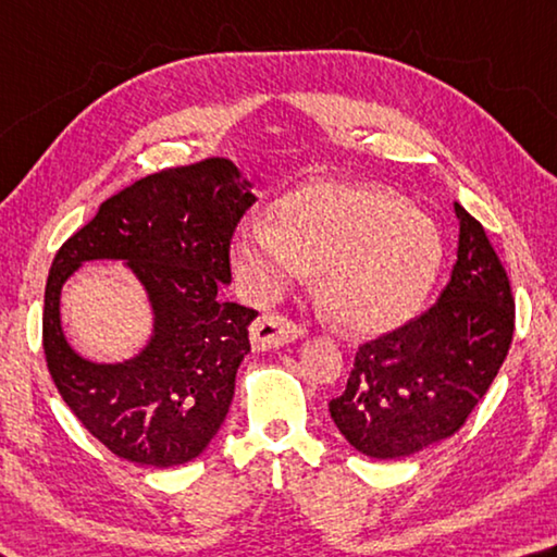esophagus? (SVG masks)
Here are the masks:
<instances>
[{
  "label": "esophagus",
  "instance_id": "34e87169",
  "mask_svg": "<svg viewBox=\"0 0 557 557\" xmlns=\"http://www.w3.org/2000/svg\"><path fill=\"white\" fill-rule=\"evenodd\" d=\"M301 336H305V329L295 321L280 317V313H262L250 326V343L256 350L280 348Z\"/></svg>",
  "mask_w": 557,
  "mask_h": 557
}]
</instances>
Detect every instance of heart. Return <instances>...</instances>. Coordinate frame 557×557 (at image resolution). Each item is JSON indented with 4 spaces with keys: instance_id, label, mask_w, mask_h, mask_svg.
Returning a JSON list of instances; mask_svg holds the SVG:
<instances>
[{
    "instance_id": "obj_1",
    "label": "heart",
    "mask_w": 557,
    "mask_h": 557,
    "mask_svg": "<svg viewBox=\"0 0 557 557\" xmlns=\"http://www.w3.org/2000/svg\"><path fill=\"white\" fill-rule=\"evenodd\" d=\"M441 236L419 209L387 191L319 182L275 207V224L246 221L231 265L250 297L275 299L317 270L319 295L338 323L360 333L411 317L441 268Z\"/></svg>"
}]
</instances>
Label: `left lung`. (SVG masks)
Returning a JSON list of instances; mask_svg holds the SVG:
<instances>
[{
    "instance_id": "8db88e82",
    "label": "left lung",
    "mask_w": 557,
    "mask_h": 557,
    "mask_svg": "<svg viewBox=\"0 0 557 557\" xmlns=\"http://www.w3.org/2000/svg\"><path fill=\"white\" fill-rule=\"evenodd\" d=\"M458 260L436 305L362 343L331 419L370 458H407L450 438L487 394L513 336L507 270L458 201Z\"/></svg>"
}]
</instances>
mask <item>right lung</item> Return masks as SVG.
I'll list each match as a JSON object with an SVG mask.
<instances>
[{"label": "right lung", "instance_id": "1", "mask_svg": "<svg viewBox=\"0 0 557 557\" xmlns=\"http://www.w3.org/2000/svg\"><path fill=\"white\" fill-rule=\"evenodd\" d=\"M252 205L238 168L207 158L116 191L55 252L44 301L50 377L119 458L173 468L195 460L224 423L258 311L219 292L231 282V238ZM87 259H124L149 292L154 336L136 359L92 363L64 338L59 292Z\"/></svg>", "mask_w": 557, "mask_h": 557}]
</instances>
